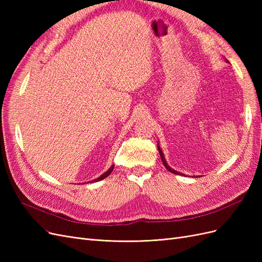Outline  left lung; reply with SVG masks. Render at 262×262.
<instances>
[{
  "label": "left lung",
  "mask_w": 262,
  "mask_h": 262,
  "mask_svg": "<svg viewBox=\"0 0 262 262\" xmlns=\"http://www.w3.org/2000/svg\"><path fill=\"white\" fill-rule=\"evenodd\" d=\"M157 148H158V152H160V155H161V158H162V162H163L164 166H165V167H166V169L169 170V171H170V172H172V173H175V175H184V173H181V172H179V171H177V170H175V169H172V168H170V167H169L168 164L166 163V160H165L164 153L162 152V149L160 148V145H158V143H157Z\"/></svg>",
  "instance_id": "8db88e82"
}]
</instances>
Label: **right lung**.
Wrapping results in <instances>:
<instances>
[{
	"mask_svg": "<svg viewBox=\"0 0 262 262\" xmlns=\"http://www.w3.org/2000/svg\"><path fill=\"white\" fill-rule=\"evenodd\" d=\"M114 167H115V165H113L112 167H110L106 172H104L102 173V175L100 176V177H98V178H96V179H94L93 181H89V182H94V181H99V180H102V179H105L106 177H108L110 173H112V171H113V169H114Z\"/></svg>",
	"mask_w": 262,
	"mask_h": 262,
	"instance_id": "1",
	"label": "right lung"
}]
</instances>
